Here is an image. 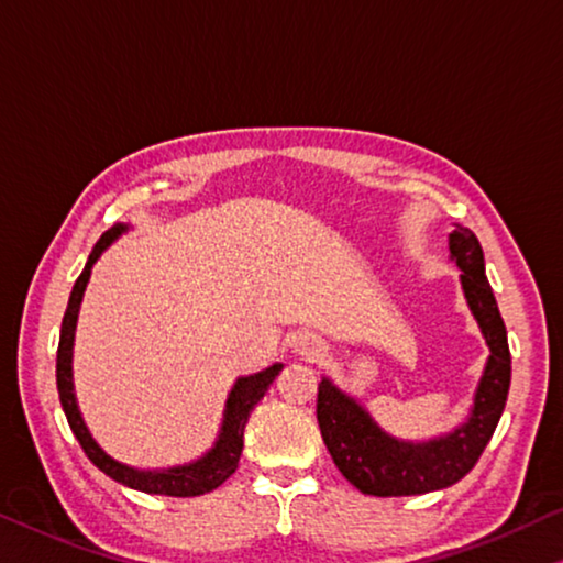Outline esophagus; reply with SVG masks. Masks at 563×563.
Returning <instances> with one entry per match:
<instances>
[{"instance_id": "obj_1", "label": "esophagus", "mask_w": 563, "mask_h": 563, "mask_svg": "<svg viewBox=\"0 0 563 563\" xmlns=\"http://www.w3.org/2000/svg\"><path fill=\"white\" fill-rule=\"evenodd\" d=\"M294 352H297L301 360L317 362L319 357H322L324 347H322V342H319L314 334H299L297 340H294Z\"/></svg>"}]
</instances>
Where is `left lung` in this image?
<instances>
[{
    "label": "left lung",
    "instance_id": "obj_1",
    "mask_svg": "<svg viewBox=\"0 0 563 563\" xmlns=\"http://www.w3.org/2000/svg\"><path fill=\"white\" fill-rule=\"evenodd\" d=\"M451 258L461 266L463 294L488 344V362L473 397L468 420L448 435L410 443L397 440L369 418L362 405L322 377L317 420L340 473L367 496H420L453 486L473 471L496 430L511 387V352L506 324L493 297L483 249L471 229L451 233Z\"/></svg>",
    "mask_w": 563,
    "mask_h": 563
}]
</instances>
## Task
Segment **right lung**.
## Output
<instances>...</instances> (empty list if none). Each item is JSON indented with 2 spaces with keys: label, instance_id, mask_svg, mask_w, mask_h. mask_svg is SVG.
<instances>
[{
  "label": "right lung",
  "instance_id": "right-lung-1",
  "mask_svg": "<svg viewBox=\"0 0 563 563\" xmlns=\"http://www.w3.org/2000/svg\"><path fill=\"white\" fill-rule=\"evenodd\" d=\"M125 229L128 227H123V223H118V227H112L110 231L102 233L100 241L92 249V254L88 256V264H85L82 274L77 276L70 301H67L63 330H59V347H57L59 402H63L67 422H70L77 443L82 445L85 455H88L102 473L110 475L112 481L123 483L128 488L153 493V496H176V498L203 496V493L219 488L221 483L231 478L233 471L239 468V457H241V451H244V428L249 422V415H252V410L256 408V402L262 400L264 393L269 390V385L274 383V377L279 375L284 365H272L264 372H256V375L236 379V385H233L229 393L227 410H223L219 440H216L209 453L198 457L194 463L176 465V468H166V471H137V468H131V465L118 463L115 457H110L106 451H102V448L92 440L90 430L85 428L80 410H77L75 387H73V342H75L77 311H80V301H82L85 287H88L92 264L98 262V256L106 252V249Z\"/></svg>",
  "mask_w": 563,
  "mask_h": 563
}]
</instances>
